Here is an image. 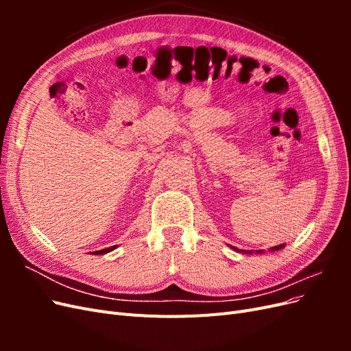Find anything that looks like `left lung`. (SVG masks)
I'll return each instance as SVG.
<instances>
[{
	"instance_id": "1",
	"label": "left lung",
	"mask_w": 351,
	"mask_h": 351,
	"mask_svg": "<svg viewBox=\"0 0 351 351\" xmlns=\"http://www.w3.org/2000/svg\"><path fill=\"white\" fill-rule=\"evenodd\" d=\"M231 247H232V246H231ZM282 247H284V244H278V246H274V247H271V250H272V252H275V250H280V249H282ZM232 249H234V250H239L237 247H232ZM240 252H241V250H240ZM244 253H247V254H249V253H252V250H249V252H247V250H244ZM259 253H261V250H259Z\"/></svg>"
}]
</instances>
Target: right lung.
<instances>
[{
	"label": "right lung",
	"mask_w": 351,
	"mask_h": 351,
	"mask_svg": "<svg viewBox=\"0 0 351 351\" xmlns=\"http://www.w3.org/2000/svg\"><path fill=\"white\" fill-rule=\"evenodd\" d=\"M117 246H112V247H108V249H102V250H98V252H93V254H104V253H108L111 250H114Z\"/></svg>",
	"instance_id": "1"
}]
</instances>
